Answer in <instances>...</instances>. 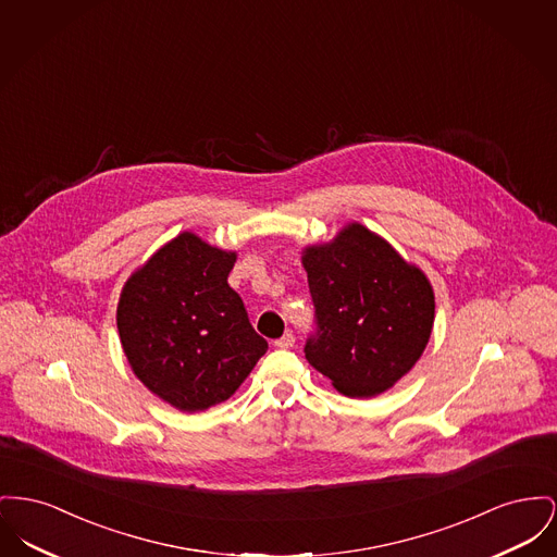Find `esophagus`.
<instances>
[{
  "label": "esophagus",
  "instance_id": "1",
  "mask_svg": "<svg viewBox=\"0 0 557 557\" xmlns=\"http://www.w3.org/2000/svg\"><path fill=\"white\" fill-rule=\"evenodd\" d=\"M293 345H295V334L293 332H286L284 336H280L275 341V347H280V349H290Z\"/></svg>",
  "mask_w": 557,
  "mask_h": 557
}]
</instances>
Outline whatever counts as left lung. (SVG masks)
<instances>
[{
    "mask_svg": "<svg viewBox=\"0 0 557 557\" xmlns=\"http://www.w3.org/2000/svg\"><path fill=\"white\" fill-rule=\"evenodd\" d=\"M315 330L305 358L347 397L393 387L425 351L435 300L425 273L358 223L305 250Z\"/></svg>",
    "mask_w": 557,
    "mask_h": 557,
    "instance_id": "left-lung-1",
    "label": "left lung"
}]
</instances>
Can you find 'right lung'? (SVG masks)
Instances as JSON below:
<instances>
[{
    "instance_id": "obj_1",
    "label": "right lung",
    "mask_w": 557,
    "mask_h": 557,
    "mask_svg": "<svg viewBox=\"0 0 557 557\" xmlns=\"http://www.w3.org/2000/svg\"><path fill=\"white\" fill-rule=\"evenodd\" d=\"M235 252L181 233L126 282L117 330L134 374L183 412L230 399L267 351L227 284Z\"/></svg>"
}]
</instances>
